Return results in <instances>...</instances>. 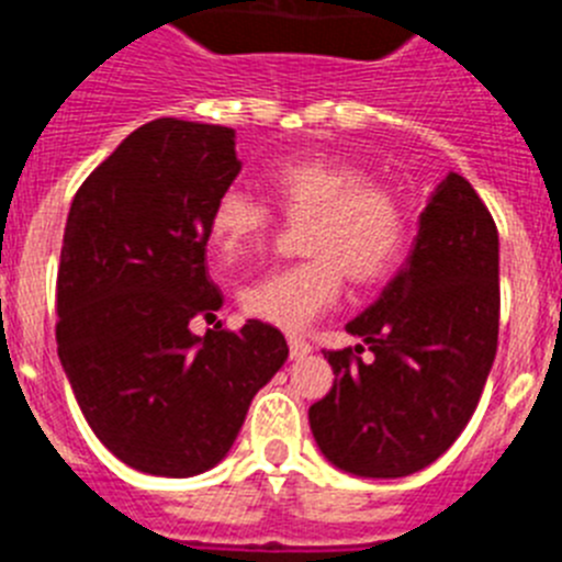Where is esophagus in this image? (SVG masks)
<instances>
[{
  "label": "esophagus",
  "instance_id": "1",
  "mask_svg": "<svg viewBox=\"0 0 562 562\" xmlns=\"http://www.w3.org/2000/svg\"><path fill=\"white\" fill-rule=\"evenodd\" d=\"M288 350H291L293 361H300V358H305L311 352V344L300 336H288Z\"/></svg>",
  "mask_w": 562,
  "mask_h": 562
}]
</instances>
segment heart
<instances>
[{
  "mask_svg": "<svg viewBox=\"0 0 562 562\" xmlns=\"http://www.w3.org/2000/svg\"><path fill=\"white\" fill-rule=\"evenodd\" d=\"M269 190L285 218L305 221L307 260L257 277L240 291L249 316L305 330L341 296L344 271L352 282H378L397 266L408 240L406 204L392 187L352 161L288 156L271 165ZM271 206L240 187L215 199L210 235L224 255H240L269 232Z\"/></svg>",
  "mask_w": 562,
  "mask_h": 562,
  "instance_id": "obj_1",
  "label": "heart"
}]
</instances>
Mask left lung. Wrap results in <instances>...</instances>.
Segmentation results:
<instances>
[{
	"mask_svg": "<svg viewBox=\"0 0 562 562\" xmlns=\"http://www.w3.org/2000/svg\"><path fill=\"white\" fill-rule=\"evenodd\" d=\"M498 311V229L470 181L448 173L419 215L406 266L347 325L363 344L325 352L336 381L307 419L327 462L401 479L442 457L479 406ZM363 346L369 364L357 356Z\"/></svg>",
	"mask_w": 562,
	"mask_h": 562,
	"instance_id": "8db88e82",
	"label": "left lung"
}]
</instances>
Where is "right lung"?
Here are the masks:
<instances>
[{
    "instance_id": "obj_1",
    "label": "right lung",
    "mask_w": 562,
    "mask_h": 562,
    "mask_svg": "<svg viewBox=\"0 0 562 562\" xmlns=\"http://www.w3.org/2000/svg\"><path fill=\"white\" fill-rule=\"evenodd\" d=\"M237 173L235 131L161 117L125 136L69 206L60 367L94 437L150 476L215 468L288 358L285 336L257 318L237 333L190 330L224 305L206 240Z\"/></svg>"
}]
</instances>
